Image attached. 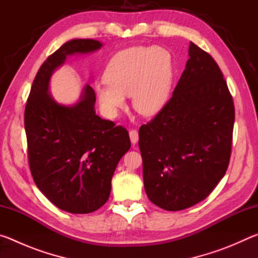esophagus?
Here are the masks:
<instances>
[{
  "label": "esophagus",
  "mask_w": 258,
  "mask_h": 258,
  "mask_svg": "<svg viewBox=\"0 0 258 258\" xmlns=\"http://www.w3.org/2000/svg\"><path fill=\"white\" fill-rule=\"evenodd\" d=\"M130 139H131V142H132V145H135V143H138L139 141V133L137 130H131L130 131Z\"/></svg>",
  "instance_id": "obj_1"
}]
</instances>
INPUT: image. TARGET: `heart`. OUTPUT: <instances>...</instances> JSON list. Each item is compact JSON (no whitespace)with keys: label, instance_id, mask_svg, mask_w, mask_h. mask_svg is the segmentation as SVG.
<instances>
[{"label":"heart","instance_id":"b5f03b06","mask_svg":"<svg viewBox=\"0 0 258 258\" xmlns=\"http://www.w3.org/2000/svg\"><path fill=\"white\" fill-rule=\"evenodd\" d=\"M106 80L95 85L104 112L116 117L132 97L134 110L154 117L167 104L173 85V64L167 50L158 46H132L119 51L107 64Z\"/></svg>","mask_w":258,"mask_h":258}]
</instances>
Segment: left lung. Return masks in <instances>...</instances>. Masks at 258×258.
Masks as SVG:
<instances>
[{"instance_id": "8db88e82", "label": "left lung", "mask_w": 258, "mask_h": 258, "mask_svg": "<svg viewBox=\"0 0 258 258\" xmlns=\"http://www.w3.org/2000/svg\"><path fill=\"white\" fill-rule=\"evenodd\" d=\"M234 104L220 67L190 42L172 98L139 130L148 198L176 212L202 202L228 169Z\"/></svg>"}]
</instances>
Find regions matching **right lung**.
I'll list each match as a JSON object with an SVG mask.
<instances>
[{
    "label": "right lung",
    "instance_id": "right-lung-1",
    "mask_svg": "<svg viewBox=\"0 0 258 258\" xmlns=\"http://www.w3.org/2000/svg\"><path fill=\"white\" fill-rule=\"evenodd\" d=\"M102 43L75 38L47 58L35 76L25 109L28 160L35 184L64 212L87 214L107 203L117 164L128 151V132L95 113L89 84L67 106L50 93L51 76L68 56L90 54Z\"/></svg>",
    "mask_w": 258,
    "mask_h": 258
}]
</instances>
